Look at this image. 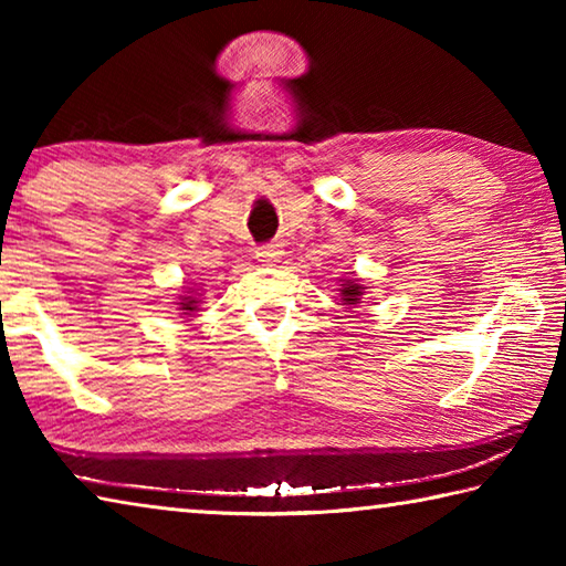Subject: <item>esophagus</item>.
I'll list each match as a JSON object with an SVG mask.
<instances>
[{"label": "esophagus", "instance_id": "esophagus-1", "mask_svg": "<svg viewBox=\"0 0 566 566\" xmlns=\"http://www.w3.org/2000/svg\"><path fill=\"white\" fill-rule=\"evenodd\" d=\"M254 254H256V260H260V262H274L276 256L282 254V249H280V244L270 242V244H260V247H256Z\"/></svg>", "mask_w": 566, "mask_h": 566}]
</instances>
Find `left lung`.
I'll return each mask as SVG.
<instances>
[{
  "label": "left lung",
  "instance_id": "left-lung-1",
  "mask_svg": "<svg viewBox=\"0 0 566 566\" xmlns=\"http://www.w3.org/2000/svg\"><path fill=\"white\" fill-rule=\"evenodd\" d=\"M364 286H359V284H354L352 280L342 286V302L344 304H349V306H354V304H359V296L364 294L361 292Z\"/></svg>",
  "mask_w": 566,
  "mask_h": 566
}]
</instances>
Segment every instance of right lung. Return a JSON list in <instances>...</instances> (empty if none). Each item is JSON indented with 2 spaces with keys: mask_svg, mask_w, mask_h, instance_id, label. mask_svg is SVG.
Returning a JSON list of instances; mask_svg holds the SVG:
<instances>
[{
  "mask_svg": "<svg viewBox=\"0 0 566 566\" xmlns=\"http://www.w3.org/2000/svg\"><path fill=\"white\" fill-rule=\"evenodd\" d=\"M181 310H185V314L187 312H195V306H197V300H195V296H181Z\"/></svg>",
  "mask_w": 566,
  "mask_h": 566,
  "instance_id": "add662e5",
  "label": "right lung"
}]
</instances>
